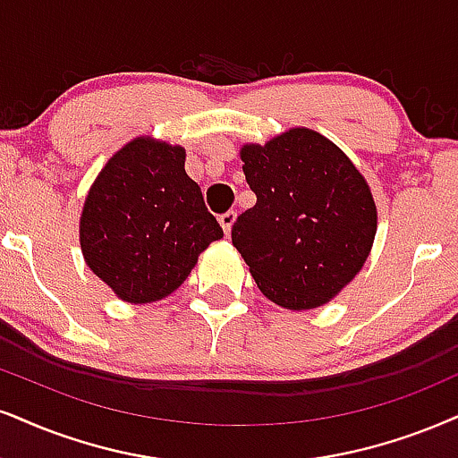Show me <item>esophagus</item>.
Here are the masks:
<instances>
[{
	"label": "esophagus",
	"instance_id": "esophagus-1",
	"mask_svg": "<svg viewBox=\"0 0 458 458\" xmlns=\"http://www.w3.org/2000/svg\"><path fill=\"white\" fill-rule=\"evenodd\" d=\"M235 218H238V212L235 210H229V212H225V214H220V227H223V231L225 233H231V227H233V223H235Z\"/></svg>",
	"mask_w": 458,
	"mask_h": 458
}]
</instances>
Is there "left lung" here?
I'll list each match as a JSON object with an SVG mask.
<instances>
[{
  "instance_id": "8db88e82",
  "label": "left lung",
  "mask_w": 458,
  "mask_h": 458,
  "mask_svg": "<svg viewBox=\"0 0 458 458\" xmlns=\"http://www.w3.org/2000/svg\"><path fill=\"white\" fill-rule=\"evenodd\" d=\"M257 203L231 242L267 299L312 310L363 267L377 229L376 201L354 163L314 129L295 127L240 150Z\"/></svg>"
}]
</instances>
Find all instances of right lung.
Instances as JSON below:
<instances>
[{
	"label": "right lung",
	"instance_id": "obj_1",
	"mask_svg": "<svg viewBox=\"0 0 458 458\" xmlns=\"http://www.w3.org/2000/svg\"><path fill=\"white\" fill-rule=\"evenodd\" d=\"M184 159L182 146L142 135L123 146L89 189L81 214L84 261L123 301L167 297L223 238Z\"/></svg>",
	"mask_w": 458,
	"mask_h": 458
}]
</instances>
